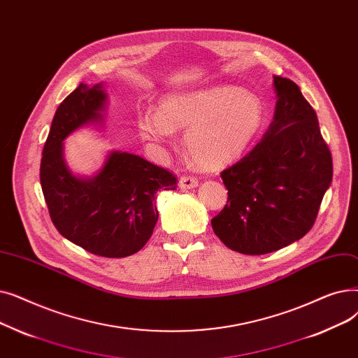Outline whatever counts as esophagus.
<instances>
[{
  "label": "esophagus",
  "instance_id": "esophagus-1",
  "mask_svg": "<svg viewBox=\"0 0 358 358\" xmlns=\"http://www.w3.org/2000/svg\"><path fill=\"white\" fill-rule=\"evenodd\" d=\"M196 186H198V179L195 176L183 175L179 179V188L182 189H192V188H196Z\"/></svg>",
  "mask_w": 358,
  "mask_h": 358
}]
</instances>
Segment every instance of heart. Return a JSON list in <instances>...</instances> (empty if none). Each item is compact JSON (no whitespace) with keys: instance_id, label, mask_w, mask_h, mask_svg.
<instances>
[{"instance_id":"1","label":"heart","mask_w":358,"mask_h":358,"mask_svg":"<svg viewBox=\"0 0 358 358\" xmlns=\"http://www.w3.org/2000/svg\"><path fill=\"white\" fill-rule=\"evenodd\" d=\"M262 100L234 86H218L167 96L160 108L138 116L141 137L166 144L186 129L183 144L198 167L217 170L239 159L264 124Z\"/></svg>"}]
</instances>
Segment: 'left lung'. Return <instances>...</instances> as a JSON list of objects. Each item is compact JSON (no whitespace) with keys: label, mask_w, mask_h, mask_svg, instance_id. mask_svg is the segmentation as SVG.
<instances>
[{"label":"left lung","mask_w":358,"mask_h":358,"mask_svg":"<svg viewBox=\"0 0 358 358\" xmlns=\"http://www.w3.org/2000/svg\"><path fill=\"white\" fill-rule=\"evenodd\" d=\"M274 121L257 147L221 172L229 198L211 220L218 239L245 255L301 239L332 182V156L315 109L294 81L274 76Z\"/></svg>","instance_id":"obj_1"}]
</instances>
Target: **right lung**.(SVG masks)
Listing matches in <instances>:
<instances>
[{"label": "right lung", "instance_id": "right-lung-1", "mask_svg": "<svg viewBox=\"0 0 358 358\" xmlns=\"http://www.w3.org/2000/svg\"><path fill=\"white\" fill-rule=\"evenodd\" d=\"M106 93L101 84L80 86L58 106L41 162L42 192L57 230L74 245L105 258L137 253L159 218L156 194L175 191L176 176L129 152L113 151L90 179L66 167L62 141L84 124L101 119Z\"/></svg>", "mask_w": 358, "mask_h": 358}]
</instances>
